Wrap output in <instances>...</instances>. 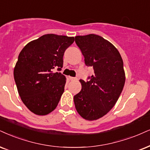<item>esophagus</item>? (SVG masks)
Returning <instances> with one entry per match:
<instances>
[{
    "label": "esophagus",
    "mask_w": 150,
    "mask_h": 150,
    "mask_svg": "<svg viewBox=\"0 0 150 150\" xmlns=\"http://www.w3.org/2000/svg\"><path fill=\"white\" fill-rule=\"evenodd\" d=\"M69 79L71 81H75V80H76V78H74V77H71V76H69Z\"/></svg>",
    "instance_id": "obj_1"
}]
</instances>
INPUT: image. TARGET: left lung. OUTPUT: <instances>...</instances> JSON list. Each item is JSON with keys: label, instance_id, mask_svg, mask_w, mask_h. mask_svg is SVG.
I'll use <instances>...</instances> for the list:
<instances>
[{"label": "left lung", "instance_id": "left-lung-1", "mask_svg": "<svg viewBox=\"0 0 150 150\" xmlns=\"http://www.w3.org/2000/svg\"><path fill=\"white\" fill-rule=\"evenodd\" d=\"M75 42L95 74L89 81H79L82 88L74 101L81 117L92 121L108 113L119 99L125 83L123 60L113 44L97 35L76 36Z\"/></svg>", "mask_w": 150, "mask_h": 150}]
</instances>
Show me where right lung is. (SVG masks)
<instances>
[{
  "label": "right lung",
  "mask_w": 150,
  "mask_h": 150,
  "mask_svg": "<svg viewBox=\"0 0 150 150\" xmlns=\"http://www.w3.org/2000/svg\"><path fill=\"white\" fill-rule=\"evenodd\" d=\"M74 41V37L44 35L20 52L14 69V81L21 101L33 113L46 115L58 106L66 77L53 69H61L64 51Z\"/></svg>",
  "instance_id": "right-lung-1"
}]
</instances>
